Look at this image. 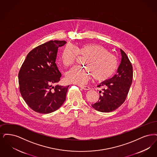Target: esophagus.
Returning a JSON list of instances; mask_svg holds the SVG:
<instances>
[{
	"mask_svg": "<svg viewBox=\"0 0 157 157\" xmlns=\"http://www.w3.org/2000/svg\"><path fill=\"white\" fill-rule=\"evenodd\" d=\"M79 86H80V88H82V89H83V90H89V89H90V87H88V86H84V85H80Z\"/></svg>",
	"mask_w": 157,
	"mask_h": 157,
	"instance_id": "1",
	"label": "esophagus"
}]
</instances>
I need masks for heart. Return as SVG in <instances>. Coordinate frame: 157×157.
<instances>
[{"instance_id": "b5f03b06", "label": "heart", "mask_w": 157, "mask_h": 157, "mask_svg": "<svg viewBox=\"0 0 157 157\" xmlns=\"http://www.w3.org/2000/svg\"><path fill=\"white\" fill-rule=\"evenodd\" d=\"M78 55L84 59L85 67H74L67 72L66 78L69 82L77 84L86 83L93 75L98 81H104L114 75L118 66L115 56L109 53L101 45L87 43L80 48L67 45L62 52L61 61L65 66H70L75 63Z\"/></svg>"}]
</instances>
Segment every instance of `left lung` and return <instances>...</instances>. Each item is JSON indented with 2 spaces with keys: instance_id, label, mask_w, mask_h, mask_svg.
<instances>
[{
  "instance_id": "1",
  "label": "left lung",
  "mask_w": 157,
  "mask_h": 157,
  "mask_svg": "<svg viewBox=\"0 0 157 157\" xmlns=\"http://www.w3.org/2000/svg\"><path fill=\"white\" fill-rule=\"evenodd\" d=\"M121 60L114 76L98 86L102 88L97 102L91 105L97 111L109 113L118 109L125 101L132 82L131 63L126 53L120 48Z\"/></svg>"
}]
</instances>
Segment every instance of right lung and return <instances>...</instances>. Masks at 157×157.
Segmentation results:
<instances>
[{
	"instance_id": "add662e5",
	"label": "right lung",
	"mask_w": 157,
	"mask_h": 157,
	"mask_svg": "<svg viewBox=\"0 0 157 157\" xmlns=\"http://www.w3.org/2000/svg\"><path fill=\"white\" fill-rule=\"evenodd\" d=\"M66 43L64 40H50L42 44L28 53L21 65L18 75L20 92L35 112H54L66 100L69 86H53L61 76L56 63L58 48Z\"/></svg>"
}]
</instances>
